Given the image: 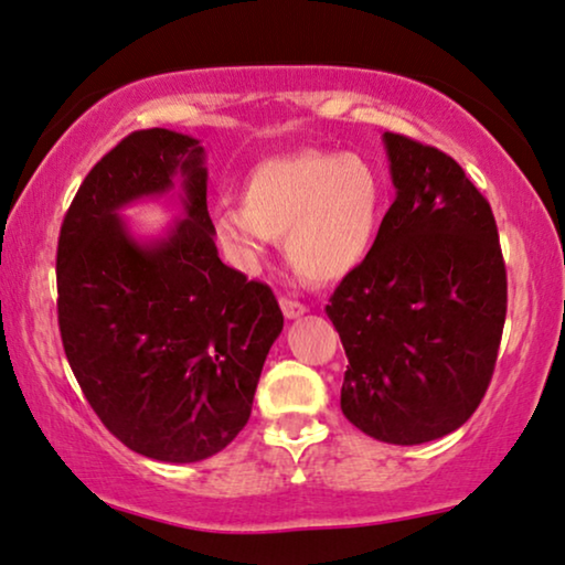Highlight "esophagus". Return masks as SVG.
Returning a JSON list of instances; mask_svg holds the SVG:
<instances>
[{
	"instance_id": "esophagus-1",
	"label": "esophagus",
	"mask_w": 565,
	"mask_h": 565,
	"mask_svg": "<svg viewBox=\"0 0 565 565\" xmlns=\"http://www.w3.org/2000/svg\"><path fill=\"white\" fill-rule=\"evenodd\" d=\"M281 311L286 319H299L301 315H307V305H301L297 299H289V297H281Z\"/></svg>"
}]
</instances>
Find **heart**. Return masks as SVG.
<instances>
[{"instance_id":"obj_1","label":"heart","mask_w":565,"mask_h":565,"mask_svg":"<svg viewBox=\"0 0 565 565\" xmlns=\"http://www.w3.org/2000/svg\"><path fill=\"white\" fill-rule=\"evenodd\" d=\"M383 217L381 174L365 157L297 151L260 162L243 188V205L213 213V241L225 264L256 274L274 238L309 281L355 271L375 246Z\"/></svg>"}]
</instances>
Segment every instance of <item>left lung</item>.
Segmentation results:
<instances>
[{
    "instance_id": "obj_1",
    "label": "left lung",
    "mask_w": 565,
    "mask_h": 565,
    "mask_svg": "<svg viewBox=\"0 0 565 565\" xmlns=\"http://www.w3.org/2000/svg\"><path fill=\"white\" fill-rule=\"evenodd\" d=\"M395 200L375 246L337 286L327 317L348 370L344 418L414 446L457 431L492 381L508 311L494 215L444 151L383 134Z\"/></svg>"
}]
</instances>
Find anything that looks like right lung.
<instances>
[{"mask_svg":"<svg viewBox=\"0 0 565 565\" xmlns=\"http://www.w3.org/2000/svg\"><path fill=\"white\" fill-rule=\"evenodd\" d=\"M178 188L184 218L137 236L120 210ZM200 139L134 131L88 172L57 241V322L83 395L141 457L192 465L248 424L279 301L217 256Z\"/></svg>","mask_w":565,"mask_h":565,"instance_id":"1","label":"right lung"}]
</instances>
